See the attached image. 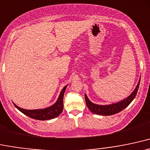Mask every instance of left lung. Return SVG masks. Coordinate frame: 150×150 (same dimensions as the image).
Wrapping results in <instances>:
<instances>
[{"instance_id":"left-lung-1","label":"left lung","mask_w":150,"mask_h":150,"mask_svg":"<svg viewBox=\"0 0 150 150\" xmlns=\"http://www.w3.org/2000/svg\"><path fill=\"white\" fill-rule=\"evenodd\" d=\"M139 82H140V79L139 80L138 83H137L134 90L128 97L120 100V101L115 103L109 104V105H98V104L93 103L89 100L87 95L85 93V100L87 107L92 112L98 114V115H111L113 114L117 113V112H120L121 110L125 109L126 107L128 106L129 104L134 100V97L137 95V91H138Z\"/></svg>"}]
</instances>
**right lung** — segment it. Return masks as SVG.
Returning a JSON list of instances; mask_svg holds the SVG:
<instances>
[{"mask_svg": "<svg viewBox=\"0 0 150 150\" xmlns=\"http://www.w3.org/2000/svg\"><path fill=\"white\" fill-rule=\"evenodd\" d=\"M67 86L68 85L65 86L62 88V91L60 92V94L59 96V98L57 101L52 105H51L50 107L45 108L42 109L27 110V109H23L18 107L14 103H13V104H14L16 108L18 109L21 112H23V114L28 116V117H31V118L35 119V120H46L55 118L57 116L59 115L62 113V110H63V98Z\"/></svg>", "mask_w": 150, "mask_h": 150, "instance_id": "right-lung-1", "label": "right lung"}]
</instances>
